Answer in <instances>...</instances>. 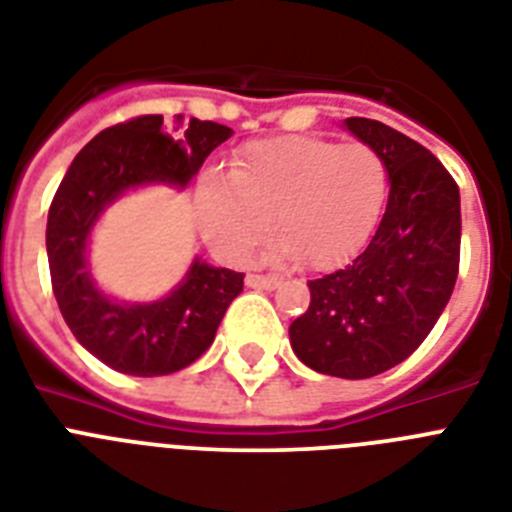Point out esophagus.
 Here are the masks:
<instances>
[{
	"label": "esophagus",
	"instance_id": "34e87169",
	"mask_svg": "<svg viewBox=\"0 0 512 512\" xmlns=\"http://www.w3.org/2000/svg\"><path fill=\"white\" fill-rule=\"evenodd\" d=\"M280 282V277H274V274H248L246 277V285L259 287V290H274Z\"/></svg>",
	"mask_w": 512,
	"mask_h": 512
}]
</instances>
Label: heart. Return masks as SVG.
I'll return each mask as SVG.
<instances>
[{"instance_id":"obj_1","label":"heart","mask_w":512,"mask_h":512,"mask_svg":"<svg viewBox=\"0 0 512 512\" xmlns=\"http://www.w3.org/2000/svg\"><path fill=\"white\" fill-rule=\"evenodd\" d=\"M387 190V162L369 143L282 135L243 146L232 159L230 180L206 177L198 214L222 259L246 261L269 238L274 217L282 235L277 253L327 269L361 251Z\"/></svg>"}]
</instances>
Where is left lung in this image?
<instances>
[{
  "label": "left lung",
  "instance_id": "obj_1",
  "mask_svg": "<svg viewBox=\"0 0 512 512\" xmlns=\"http://www.w3.org/2000/svg\"><path fill=\"white\" fill-rule=\"evenodd\" d=\"M348 130L377 149L390 198L369 246L319 280L290 324L295 356L319 374L369 379L411 356L445 311L460 266V190L421 143L366 117Z\"/></svg>",
  "mask_w": 512,
  "mask_h": 512
}]
</instances>
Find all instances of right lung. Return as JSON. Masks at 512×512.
<instances>
[{
	"label": "right lung",
	"instance_id": "right-lung-1",
	"mask_svg": "<svg viewBox=\"0 0 512 512\" xmlns=\"http://www.w3.org/2000/svg\"><path fill=\"white\" fill-rule=\"evenodd\" d=\"M162 122V114H141L101 130L62 177L46 222L52 290L67 327L101 363L133 377H162L204 356L246 277L196 259L183 285L143 306L109 301L88 277L86 238L109 201L143 183L183 188L232 135L196 117L170 135Z\"/></svg>",
	"mask_w": 512,
	"mask_h": 512
}]
</instances>
